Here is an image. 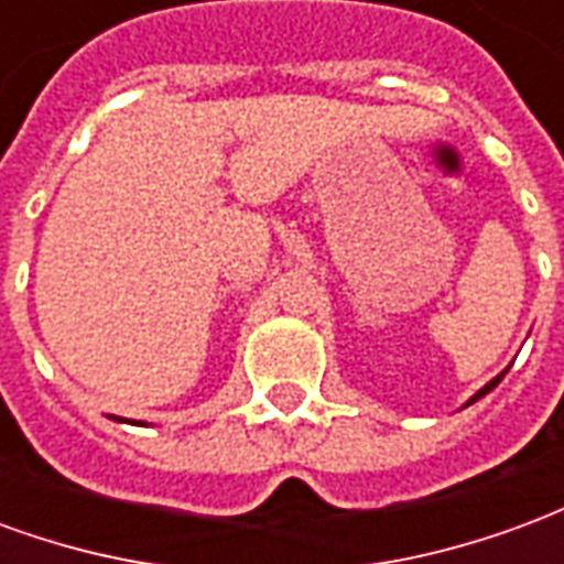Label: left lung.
Returning <instances> with one entry per match:
<instances>
[{
    "instance_id": "left-lung-1",
    "label": "left lung",
    "mask_w": 564,
    "mask_h": 564,
    "mask_svg": "<svg viewBox=\"0 0 564 564\" xmlns=\"http://www.w3.org/2000/svg\"><path fill=\"white\" fill-rule=\"evenodd\" d=\"M505 375H508V368H505V371H501V375H498V378H492V380H489V383H486V387H480V390L474 392L471 399H468V402L462 404V408H468V404H474V402H477V399H484L486 392H492V390H496V387H498V380L505 378Z\"/></svg>"
}]
</instances>
